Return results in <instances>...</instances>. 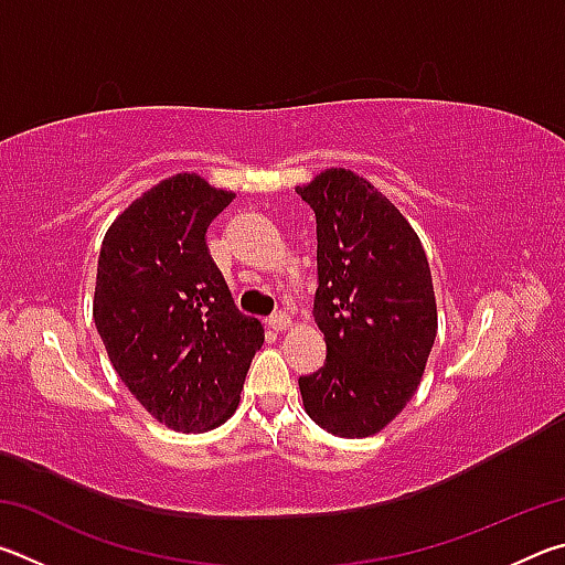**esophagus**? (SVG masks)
<instances>
[{
  "label": "esophagus",
  "mask_w": 565,
  "mask_h": 565,
  "mask_svg": "<svg viewBox=\"0 0 565 565\" xmlns=\"http://www.w3.org/2000/svg\"><path fill=\"white\" fill-rule=\"evenodd\" d=\"M269 327L276 329V331H286L291 327V317L286 311H276L269 317Z\"/></svg>",
  "instance_id": "obj_1"
}]
</instances>
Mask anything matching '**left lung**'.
Here are the masks:
<instances>
[{
	"label": "left lung",
	"mask_w": 565,
	"mask_h": 565,
	"mask_svg": "<svg viewBox=\"0 0 565 565\" xmlns=\"http://www.w3.org/2000/svg\"><path fill=\"white\" fill-rule=\"evenodd\" d=\"M296 194L317 214L313 319L327 341V363L299 379L303 408L333 436H374L416 394L436 341L426 252L404 214L349 169L321 171Z\"/></svg>",
	"instance_id": "8db88e82"
}]
</instances>
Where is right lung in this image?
Masks as SVG:
<instances>
[{"instance_id":"add662e5","label":"right lung","mask_w":565,"mask_h":565,"mask_svg":"<svg viewBox=\"0 0 565 565\" xmlns=\"http://www.w3.org/2000/svg\"><path fill=\"white\" fill-rule=\"evenodd\" d=\"M232 191L177 174L114 218L102 242L94 323L141 406L181 434L212 431L238 406L264 343L209 254L206 228Z\"/></svg>"}]
</instances>
